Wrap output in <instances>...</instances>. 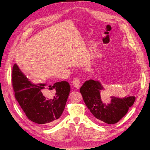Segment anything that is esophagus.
<instances>
[{
  "mask_svg": "<svg viewBox=\"0 0 150 150\" xmlns=\"http://www.w3.org/2000/svg\"><path fill=\"white\" fill-rule=\"evenodd\" d=\"M73 85L75 88H79L80 87L81 85V81L80 79H79V77H74L73 80Z\"/></svg>",
  "mask_w": 150,
  "mask_h": 150,
  "instance_id": "1",
  "label": "esophagus"
}]
</instances>
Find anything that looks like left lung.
Masks as SVG:
<instances>
[{
    "instance_id": "8db88e82",
    "label": "left lung",
    "mask_w": 150,
    "mask_h": 150,
    "mask_svg": "<svg viewBox=\"0 0 150 150\" xmlns=\"http://www.w3.org/2000/svg\"><path fill=\"white\" fill-rule=\"evenodd\" d=\"M102 90L103 87L99 82L90 79L81 86L80 92L86 107L97 120L108 124H116L127 113L136 98L129 96L120 99L111 97V102L106 105L101 100L100 92Z\"/></svg>"
}]
</instances>
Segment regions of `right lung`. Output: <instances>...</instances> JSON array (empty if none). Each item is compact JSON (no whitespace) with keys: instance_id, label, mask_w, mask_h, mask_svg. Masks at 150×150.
I'll return each instance as SVG.
<instances>
[{"instance_id":"add662e5","label":"right lung","mask_w":150,"mask_h":150,"mask_svg":"<svg viewBox=\"0 0 150 150\" xmlns=\"http://www.w3.org/2000/svg\"><path fill=\"white\" fill-rule=\"evenodd\" d=\"M12 84L15 98L30 120L45 125L57 122L65 109L70 91L67 82H56L44 91L45 84L32 83L14 64Z\"/></svg>"}]
</instances>
